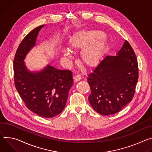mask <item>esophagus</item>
I'll list each match as a JSON object with an SVG mask.
<instances>
[{
    "instance_id": "34e87169",
    "label": "esophagus",
    "mask_w": 152,
    "mask_h": 152,
    "mask_svg": "<svg viewBox=\"0 0 152 152\" xmlns=\"http://www.w3.org/2000/svg\"><path fill=\"white\" fill-rule=\"evenodd\" d=\"M81 79V77L80 74H77L74 77V81L75 82L79 81Z\"/></svg>"
}]
</instances>
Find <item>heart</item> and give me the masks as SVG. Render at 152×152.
<instances>
[{
    "label": "heart",
    "instance_id": "b5f03b06",
    "mask_svg": "<svg viewBox=\"0 0 152 152\" xmlns=\"http://www.w3.org/2000/svg\"><path fill=\"white\" fill-rule=\"evenodd\" d=\"M68 45L74 49L83 48L81 54V60L88 66L97 64L107 49L105 34L101 31H78L70 37ZM62 52L66 57L71 56V53L67 50H63Z\"/></svg>",
    "mask_w": 152,
    "mask_h": 152
}]
</instances>
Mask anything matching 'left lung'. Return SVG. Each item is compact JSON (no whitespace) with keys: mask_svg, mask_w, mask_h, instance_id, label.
I'll return each mask as SVG.
<instances>
[{"mask_svg":"<svg viewBox=\"0 0 152 152\" xmlns=\"http://www.w3.org/2000/svg\"><path fill=\"white\" fill-rule=\"evenodd\" d=\"M138 80V64L128 41L115 56H106L88 75L93 109L103 115L120 112L132 100Z\"/></svg>","mask_w":152,"mask_h":152,"instance_id":"obj_1","label":"left lung"}]
</instances>
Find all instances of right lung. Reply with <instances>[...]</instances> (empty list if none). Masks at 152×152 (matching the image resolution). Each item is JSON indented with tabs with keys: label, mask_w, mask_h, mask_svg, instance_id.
Masks as SVG:
<instances>
[{
	"label": "right lung",
	"mask_w": 152,
	"mask_h": 152,
	"mask_svg": "<svg viewBox=\"0 0 152 152\" xmlns=\"http://www.w3.org/2000/svg\"><path fill=\"white\" fill-rule=\"evenodd\" d=\"M43 25L32 29L16 50L13 61L15 87L26 107L39 116L54 117L64 109L68 93L73 85L72 72L48 65L38 72H29L24 59L34 46Z\"/></svg>",
	"instance_id": "right-lung-1"
}]
</instances>
